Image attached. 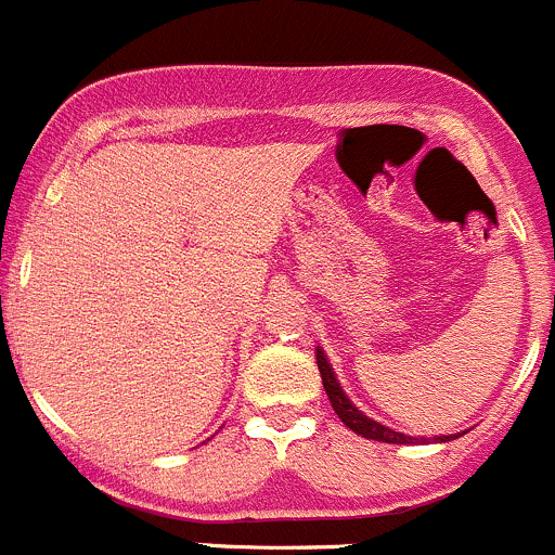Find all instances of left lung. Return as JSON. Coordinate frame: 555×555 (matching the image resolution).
I'll return each instance as SVG.
<instances>
[{
	"instance_id": "obj_1",
	"label": "left lung",
	"mask_w": 555,
	"mask_h": 555,
	"mask_svg": "<svg viewBox=\"0 0 555 555\" xmlns=\"http://www.w3.org/2000/svg\"><path fill=\"white\" fill-rule=\"evenodd\" d=\"M315 356H318V370H321V380H323V388H326L328 402H332L334 413L339 415V421H343L350 431L366 437V440L391 442V446H415V442H426V437L402 435V431L388 429V426H383L380 421H375V418H370V415L361 413V410L350 402L348 393L343 391V386H339L337 375H334V370H332V364H328L323 348H318ZM462 435H466V431H462ZM462 435H440V437H435V442H451Z\"/></svg>"
}]
</instances>
